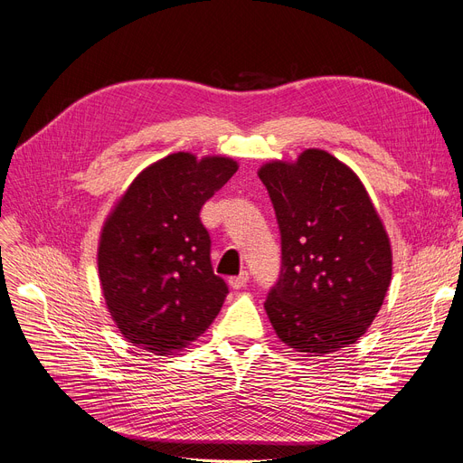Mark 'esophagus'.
I'll return each mask as SVG.
<instances>
[{
  "instance_id": "1",
  "label": "esophagus",
  "mask_w": 463,
  "mask_h": 463,
  "mask_svg": "<svg viewBox=\"0 0 463 463\" xmlns=\"http://www.w3.org/2000/svg\"><path fill=\"white\" fill-rule=\"evenodd\" d=\"M250 281V274L248 272H240L238 276H234V278H229V285L232 287V288H241V287H246V283Z\"/></svg>"
}]
</instances>
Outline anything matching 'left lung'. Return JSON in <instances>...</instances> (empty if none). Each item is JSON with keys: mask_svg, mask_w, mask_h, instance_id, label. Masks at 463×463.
<instances>
[{"mask_svg": "<svg viewBox=\"0 0 463 463\" xmlns=\"http://www.w3.org/2000/svg\"><path fill=\"white\" fill-rule=\"evenodd\" d=\"M281 232V272L264 309L285 345L307 356L368 330L392 278V250L366 187L325 150L259 168Z\"/></svg>", "mask_w": 463, "mask_h": 463, "instance_id": "obj_1", "label": "left lung"}]
</instances>
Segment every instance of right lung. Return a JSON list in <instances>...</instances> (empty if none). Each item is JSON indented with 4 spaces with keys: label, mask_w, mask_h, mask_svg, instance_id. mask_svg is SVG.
Here are the masks:
<instances>
[{
    "label": "right lung",
    "mask_w": 463,
    "mask_h": 463,
    "mask_svg": "<svg viewBox=\"0 0 463 463\" xmlns=\"http://www.w3.org/2000/svg\"><path fill=\"white\" fill-rule=\"evenodd\" d=\"M236 161L170 154L146 166L103 225L97 266L110 317L129 344L165 356L217 317L227 283L213 274L201 208Z\"/></svg>",
    "instance_id": "add662e5"
}]
</instances>
